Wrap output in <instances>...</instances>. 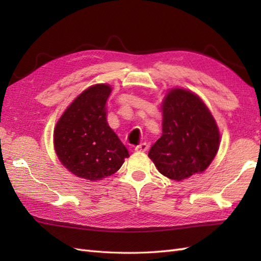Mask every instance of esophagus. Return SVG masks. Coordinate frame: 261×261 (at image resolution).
I'll list each match as a JSON object with an SVG mask.
<instances>
[{"label": "esophagus", "mask_w": 261, "mask_h": 261, "mask_svg": "<svg viewBox=\"0 0 261 261\" xmlns=\"http://www.w3.org/2000/svg\"><path fill=\"white\" fill-rule=\"evenodd\" d=\"M148 148H149V146H148V143H146V142H142V143H140V145H138V146H136V151H140V152H145V151H147L148 150Z\"/></svg>", "instance_id": "obj_1"}]
</instances>
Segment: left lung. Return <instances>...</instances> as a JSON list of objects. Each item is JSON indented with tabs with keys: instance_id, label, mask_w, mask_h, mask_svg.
<instances>
[{
	"instance_id": "obj_1",
	"label": "left lung",
	"mask_w": 261,
	"mask_h": 261,
	"mask_svg": "<svg viewBox=\"0 0 261 261\" xmlns=\"http://www.w3.org/2000/svg\"><path fill=\"white\" fill-rule=\"evenodd\" d=\"M163 135L148 156L160 174L180 181L203 173L220 146V132L206 105L182 88L168 91L163 101Z\"/></svg>"
}]
</instances>
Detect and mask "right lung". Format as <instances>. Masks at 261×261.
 <instances>
[{
  "label": "right lung",
  "mask_w": 261,
  "mask_h": 261,
  "mask_svg": "<svg viewBox=\"0 0 261 261\" xmlns=\"http://www.w3.org/2000/svg\"><path fill=\"white\" fill-rule=\"evenodd\" d=\"M108 84L88 87L60 116L54 131L55 150L66 168L80 178L98 180L113 175L129 157L107 121Z\"/></svg>",
  "instance_id": "1"
}]
</instances>
